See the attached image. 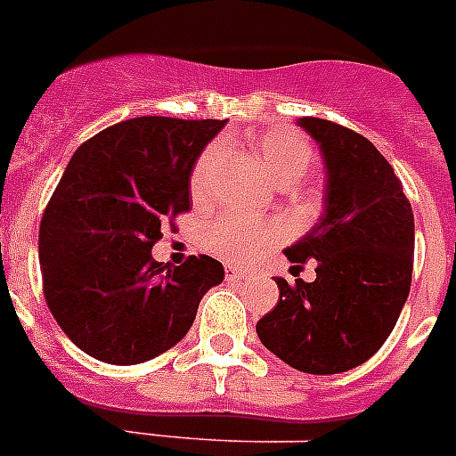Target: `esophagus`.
I'll use <instances>...</instances> for the list:
<instances>
[{
    "instance_id": "34e87169",
    "label": "esophagus",
    "mask_w": 456,
    "mask_h": 456,
    "mask_svg": "<svg viewBox=\"0 0 456 456\" xmlns=\"http://www.w3.org/2000/svg\"><path fill=\"white\" fill-rule=\"evenodd\" d=\"M247 276L248 273L244 272V269H237V267H232V265H228V267H225V278H228V281H244Z\"/></svg>"
}]
</instances>
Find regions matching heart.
Instances as JSON below:
<instances>
[{"label":"heart","instance_id":"heart-1","mask_svg":"<svg viewBox=\"0 0 456 456\" xmlns=\"http://www.w3.org/2000/svg\"><path fill=\"white\" fill-rule=\"evenodd\" d=\"M257 157L263 162L269 178L281 187L299 184L313 167V148L308 141L288 130H272L257 139ZM225 157L221 141L209 143L191 171L189 187L196 199H208L215 184L216 171ZM281 231L273 224H253L235 215H224L209 225L205 232V247L209 253L224 257L228 263H244L257 248L267 247L278 240Z\"/></svg>","mask_w":456,"mask_h":456}]
</instances>
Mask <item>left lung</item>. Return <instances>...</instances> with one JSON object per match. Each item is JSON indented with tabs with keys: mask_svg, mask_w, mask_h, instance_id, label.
Returning <instances> with one entry per match:
<instances>
[{
	"mask_svg": "<svg viewBox=\"0 0 456 456\" xmlns=\"http://www.w3.org/2000/svg\"><path fill=\"white\" fill-rule=\"evenodd\" d=\"M324 162V212L285 248L317 263L313 283L276 278L278 304L256 324L260 342L289 368L347 372L379 352L406 304L413 272V212L386 157L365 136L299 118Z\"/></svg>",
	"mask_w": 456,
	"mask_h": 456,
	"instance_id": "left-lung-1",
	"label": "left lung"
}]
</instances>
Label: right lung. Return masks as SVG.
I'll return each mask as SVG.
<instances>
[{
    "label": "right lung",
    "mask_w": 456,
    "mask_h": 456,
    "mask_svg": "<svg viewBox=\"0 0 456 456\" xmlns=\"http://www.w3.org/2000/svg\"><path fill=\"white\" fill-rule=\"evenodd\" d=\"M225 120L141 116L75 151L40 221L38 257L50 313L84 354L146 363L178 345L224 265L152 260L162 224L189 209L196 159Z\"/></svg>",
    "instance_id": "obj_1"
}]
</instances>
